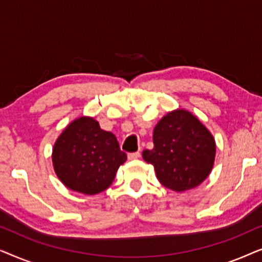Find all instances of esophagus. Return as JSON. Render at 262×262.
<instances>
[{"instance_id":"obj_1","label":"esophagus","mask_w":262,"mask_h":262,"mask_svg":"<svg viewBox=\"0 0 262 262\" xmlns=\"http://www.w3.org/2000/svg\"><path fill=\"white\" fill-rule=\"evenodd\" d=\"M127 157H128V160H137V159H139V157H141V152H139V151L130 152L127 155Z\"/></svg>"}]
</instances>
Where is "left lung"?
Wrapping results in <instances>:
<instances>
[{"label": "left lung", "mask_w": 262, "mask_h": 262, "mask_svg": "<svg viewBox=\"0 0 262 262\" xmlns=\"http://www.w3.org/2000/svg\"><path fill=\"white\" fill-rule=\"evenodd\" d=\"M154 149L143 159L155 168L164 187L187 191L202 184L212 169L216 143L209 130L184 110L168 113L154 128Z\"/></svg>", "instance_id": "left-lung-1"}]
</instances>
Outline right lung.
Instances as JSON below:
<instances>
[{"instance_id":"1","label":"right lung","mask_w":262,"mask_h":262,"mask_svg":"<svg viewBox=\"0 0 262 262\" xmlns=\"http://www.w3.org/2000/svg\"><path fill=\"white\" fill-rule=\"evenodd\" d=\"M127 159L112 132L93 118L81 117L62 132L53 146L52 162L59 180L73 191L96 194L108 188Z\"/></svg>"}]
</instances>
